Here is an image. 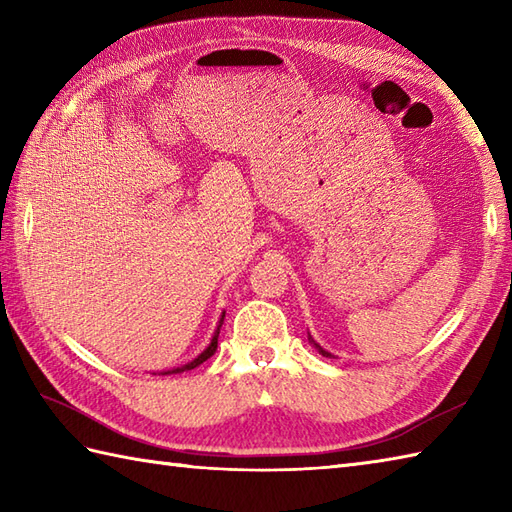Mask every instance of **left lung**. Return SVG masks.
Here are the masks:
<instances>
[{"label":"left lung","instance_id":"8db88e82","mask_svg":"<svg viewBox=\"0 0 512 512\" xmlns=\"http://www.w3.org/2000/svg\"><path fill=\"white\" fill-rule=\"evenodd\" d=\"M312 343H314V341H312ZM314 347H317V350H319V352H321V354H323V356H325V358H330V356H332V354H330V352H325V350H323V347H321V345H317V343H314Z\"/></svg>","mask_w":512,"mask_h":512}]
</instances>
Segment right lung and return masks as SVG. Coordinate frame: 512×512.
<instances>
[{"label": "right lung", "instance_id": "right-lung-1", "mask_svg": "<svg viewBox=\"0 0 512 512\" xmlns=\"http://www.w3.org/2000/svg\"><path fill=\"white\" fill-rule=\"evenodd\" d=\"M222 323H224V312H222V319H220V325H217V330H215V334H213V339H211V343H209V347H206V350L202 352V354H198L193 358V361H189V363H184V365H178V367H173V369H165V372H160V374H180V372H187V369H193V367H198V365H202L206 358H211L213 354H215V350H217V336H220V328H222Z\"/></svg>", "mask_w": 512, "mask_h": 512}]
</instances>
